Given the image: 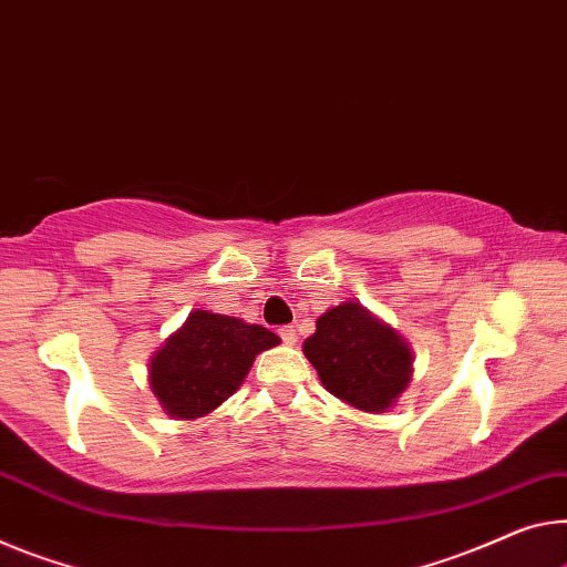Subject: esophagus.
<instances>
[{"instance_id":"34e87169","label":"esophagus","mask_w":567,"mask_h":567,"mask_svg":"<svg viewBox=\"0 0 567 567\" xmlns=\"http://www.w3.org/2000/svg\"><path fill=\"white\" fill-rule=\"evenodd\" d=\"M278 334H281V339H284L286 344H296V339H299V337H296V329L293 327H281V329H278Z\"/></svg>"}]
</instances>
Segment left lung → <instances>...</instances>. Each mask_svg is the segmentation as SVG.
I'll return each mask as SVG.
<instances>
[{"instance_id": "left-lung-1", "label": "left lung", "mask_w": 567, "mask_h": 567, "mask_svg": "<svg viewBox=\"0 0 567 567\" xmlns=\"http://www.w3.org/2000/svg\"><path fill=\"white\" fill-rule=\"evenodd\" d=\"M303 354L329 393L364 413L393 408L413 372L405 339L357 301L321 313Z\"/></svg>"}]
</instances>
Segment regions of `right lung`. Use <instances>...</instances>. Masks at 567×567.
<instances>
[{
    "label": "right lung",
    "instance_id": "right-lung-1",
    "mask_svg": "<svg viewBox=\"0 0 567 567\" xmlns=\"http://www.w3.org/2000/svg\"><path fill=\"white\" fill-rule=\"evenodd\" d=\"M278 342L271 329L197 309L152 357V393L172 417H203L243 385L256 354Z\"/></svg>",
    "mask_w": 567,
    "mask_h": 567
}]
</instances>
